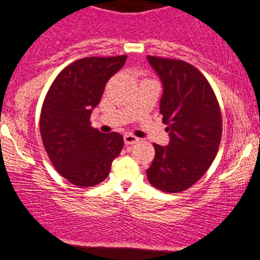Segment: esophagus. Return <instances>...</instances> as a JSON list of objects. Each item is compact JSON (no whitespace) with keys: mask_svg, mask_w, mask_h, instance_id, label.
I'll use <instances>...</instances> for the list:
<instances>
[{"mask_svg":"<svg viewBox=\"0 0 260 260\" xmlns=\"http://www.w3.org/2000/svg\"><path fill=\"white\" fill-rule=\"evenodd\" d=\"M139 141H140V139H137V137H136L135 135H132V133H125L124 135V144L125 145H133Z\"/></svg>","mask_w":260,"mask_h":260,"instance_id":"esophagus-1","label":"esophagus"}]
</instances>
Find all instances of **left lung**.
I'll use <instances>...</instances> for the list:
<instances>
[{
  "mask_svg": "<svg viewBox=\"0 0 260 260\" xmlns=\"http://www.w3.org/2000/svg\"><path fill=\"white\" fill-rule=\"evenodd\" d=\"M160 76V114L170 144H154L155 156L146 170L154 188L180 193L194 185L216 156L223 133L220 106L207 79L190 63L147 55Z\"/></svg>",
  "mask_w": 260,
  "mask_h": 260,
  "instance_id": "left-lung-1",
  "label": "left lung"
}]
</instances>
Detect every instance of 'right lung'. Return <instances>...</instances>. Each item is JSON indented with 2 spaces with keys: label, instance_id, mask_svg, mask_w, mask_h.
I'll use <instances>...</instances> for the list:
<instances>
[{
  "label": "right lung",
  "instance_id": "1",
  "mask_svg": "<svg viewBox=\"0 0 260 260\" xmlns=\"http://www.w3.org/2000/svg\"><path fill=\"white\" fill-rule=\"evenodd\" d=\"M127 55L75 60L51 83L40 114V133L55 170L78 186H94L110 174L123 149V136L90 127V114L105 85L123 67Z\"/></svg>",
  "mask_w": 260,
  "mask_h": 260
}]
</instances>
